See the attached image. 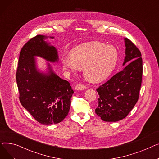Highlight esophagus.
<instances>
[{"instance_id": "34e87169", "label": "esophagus", "mask_w": 159, "mask_h": 159, "mask_svg": "<svg viewBox=\"0 0 159 159\" xmlns=\"http://www.w3.org/2000/svg\"><path fill=\"white\" fill-rule=\"evenodd\" d=\"M86 89V87L83 85V84H77L76 86H75V89L76 90H78V91H81V90H84Z\"/></svg>"}]
</instances>
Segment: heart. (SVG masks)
Masks as SVG:
<instances>
[{
	"label": "heart",
	"instance_id": "obj_1",
	"mask_svg": "<svg viewBox=\"0 0 159 159\" xmlns=\"http://www.w3.org/2000/svg\"><path fill=\"white\" fill-rule=\"evenodd\" d=\"M71 58L63 57V69L75 73L83 69V75L89 81L99 82L110 76L118 60V52L113 46L101 43H91L75 48Z\"/></svg>",
	"mask_w": 159,
	"mask_h": 159
}]
</instances>
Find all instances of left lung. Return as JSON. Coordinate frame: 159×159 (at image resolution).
I'll list each match as a JSON object with an SVG mask.
<instances>
[{
  "label": "left lung",
  "mask_w": 159,
  "mask_h": 159,
  "mask_svg": "<svg viewBox=\"0 0 159 159\" xmlns=\"http://www.w3.org/2000/svg\"><path fill=\"white\" fill-rule=\"evenodd\" d=\"M124 68L97 89L99 95L96 114L105 122L124 119L139 99L143 76V59L139 49L124 38Z\"/></svg>",
  "instance_id": "1"
}]
</instances>
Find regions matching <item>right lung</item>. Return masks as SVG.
<instances>
[{
    "label": "right lung",
    "mask_w": 159,
    "mask_h": 159,
    "mask_svg": "<svg viewBox=\"0 0 159 159\" xmlns=\"http://www.w3.org/2000/svg\"><path fill=\"white\" fill-rule=\"evenodd\" d=\"M39 35L30 39L21 49L16 80L21 104L37 121L44 125L62 122L70 109L74 93L70 83L55 73L49 63L45 70L38 68L37 56L58 63L57 48Z\"/></svg>",
    "instance_id": "add662e5"
}]
</instances>
